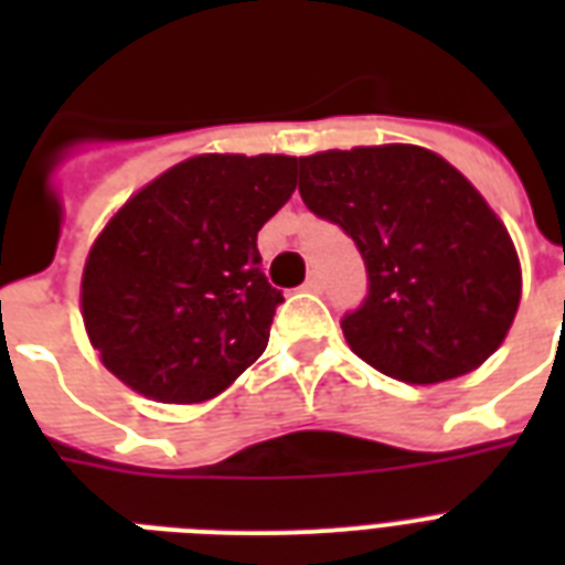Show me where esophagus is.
<instances>
[{"label": "esophagus", "mask_w": 565, "mask_h": 565, "mask_svg": "<svg viewBox=\"0 0 565 565\" xmlns=\"http://www.w3.org/2000/svg\"><path fill=\"white\" fill-rule=\"evenodd\" d=\"M305 290H308V292H322V275L310 273L308 281H305Z\"/></svg>", "instance_id": "esophagus-1"}]
</instances>
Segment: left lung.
<instances>
[{"instance_id":"left-lung-1","label":"left lung","mask_w":565,"mask_h":565,"mask_svg":"<svg viewBox=\"0 0 565 565\" xmlns=\"http://www.w3.org/2000/svg\"><path fill=\"white\" fill-rule=\"evenodd\" d=\"M301 202L354 239L366 296L340 326L358 358L407 384L481 366L516 317L522 273L483 195L419 146L299 158Z\"/></svg>"}]
</instances>
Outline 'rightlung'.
<instances>
[{
  "label": "right lung",
  "instance_id": "add662e5",
  "mask_svg": "<svg viewBox=\"0 0 565 565\" xmlns=\"http://www.w3.org/2000/svg\"><path fill=\"white\" fill-rule=\"evenodd\" d=\"M296 158L175 163L108 222L82 281L84 328L114 375L154 402L222 393L264 354L281 290L257 231L296 190Z\"/></svg>",
  "mask_w": 565,
  "mask_h": 565
}]
</instances>
